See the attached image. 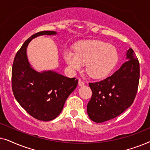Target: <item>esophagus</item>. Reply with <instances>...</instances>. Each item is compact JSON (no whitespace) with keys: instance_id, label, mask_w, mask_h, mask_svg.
Here are the masks:
<instances>
[{"instance_id":"1","label":"esophagus","mask_w":150,"mask_h":150,"mask_svg":"<svg viewBox=\"0 0 150 150\" xmlns=\"http://www.w3.org/2000/svg\"><path fill=\"white\" fill-rule=\"evenodd\" d=\"M79 85L80 86V87H82V86H84L85 85V83L82 81L81 79H79Z\"/></svg>"}]
</instances>
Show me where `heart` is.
<instances>
[{
    "mask_svg": "<svg viewBox=\"0 0 150 150\" xmlns=\"http://www.w3.org/2000/svg\"><path fill=\"white\" fill-rule=\"evenodd\" d=\"M65 62L72 70H79L86 64V71L94 79L107 76L115 65L117 53L113 46L102 41L81 43L76 48V53L65 51Z\"/></svg>",
    "mask_w": 150,
    "mask_h": 150,
    "instance_id": "obj_1",
    "label": "heart"
}]
</instances>
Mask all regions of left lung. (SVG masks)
<instances>
[{
	"instance_id": "8db88e82",
	"label": "left lung",
	"mask_w": 150,
	"mask_h": 150,
	"mask_svg": "<svg viewBox=\"0 0 150 150\" xmlns=\"http://www.w3.org/2000/svg\"><path fill=\"white\" fill-rule=\"evenodd\" d=\"M126 61L113 74L100 82L89 84L92 97L87 114L92 121L102 123L112 120L130 107L138 89L140 67L132 48L126 52Z\"/></svg>"
}]
</instances>
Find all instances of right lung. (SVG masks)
Segmentation results:
<instances>
[{
	"label": "right lung",
	"mask_w": 150,
	"mask_h": 150,
	"mask_svg": "<svg viewBox=\"0 0 150 150\" xmlns=\"http://www.w3.org/2000/svg\"><path fill=\"white\" fill-rule=\"evenodd\" d=\"M55 35L50 30L33 35L25 41L14 58L11 72L12 91L20 106L38 120L50 121L62 111L67 98L77 87L78 79L56 71L35 70L28 62L26 48L38 36Z\"/></svg>",
	"instance_id": "1"
}]
</instances>
